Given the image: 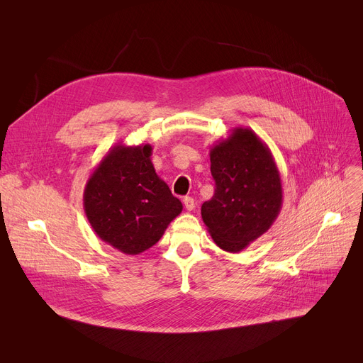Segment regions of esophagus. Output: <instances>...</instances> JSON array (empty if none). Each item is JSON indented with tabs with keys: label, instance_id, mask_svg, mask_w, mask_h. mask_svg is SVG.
Masks as SVG:
<instances>
[{
	"label": "esophagus",
	"instance_id": "1",
	"mask_svg": "<svg viewBox=\"0 0 363 363\" xmlns=\"http://www.w3.org/2000/svg\"><path fill=\"white\" fill-rule=\"evenodd\" d=\"M184 206H185V208H186L188 211H192V210L195 208V201H194V199H191V196H185V199H184Z\"/></svg>",
	"mask_w": 363,
	"mask_h": 363
}]
</instances>
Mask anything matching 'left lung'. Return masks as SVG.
<instances>
[{"mask_svg":"<svg viewBox=\"0 0 363 363\" xmlns=\"http://www.w3.org/2000/svg\"><path fill=\"white\" fill-rule=\"evenodd\" d=\"M214 195L201 217L216 245L230 253L267 233L282 208V182L275 159L250 128L235 127L210 150Z\"/></svg>","mask_w":363,"mask_h":363,"instance_id":"8db88e82","label":"left lung"}]
</instances>
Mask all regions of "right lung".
I'll return each instance as SVG.
<instances>
[{
	"label": "right lung",
	"mask_w": 363,
	"mask_h": 363,
	"mask_svg": "<svg viewBox=\"0 0 363 363\" xmlns=\"http://www.w3.org/2000/svg\"><path fill=\"white\" fill-rule=\"evenodd\" d=\"M150 156L149 143H118L96 164L84 189V210L95 235L125 255L156 245L182 211Z\"/></svg>",
	"instance_id": "obj_1"
}]
</instances>
